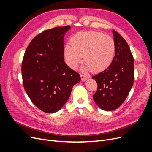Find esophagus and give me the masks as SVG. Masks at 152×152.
Returning a JSON list of instances; mask_svg holds the SVG:
<instances>
[{
    "mask_svg": "<svg viewBox=\"0 0 152 152\" xmlns=\"http://www.w3.org/2000/svg\"><path fill=\"white\" fill-rule=\"evenodd\" d=\"M80 78H81V80L82 81H86V80L88 79V77L86 76V75H84L83 74H80Z\"/></svg>",
    "mask_w": 152,
    "mask_h": 152,
    "instance_id": "34e87169",
    "label": "esophagus"
}]
</instances>
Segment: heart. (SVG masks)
I'll use <instances>...</instances> for the list:
<instances>
[{
	"instance_id": "heart-1",
	"label": "heart",
	"mask_w": 152,
	"mask_h": 152,
	"mask_svg": "<svg viewBox=\"0 0 152 152\" xmlns=\"http://www.w3.org/2000/svg\"><path fill=\"white\" fill-rule=\"evenodd\" d=\"M71 45L64 48V56L67 65L75 70L84 56L83 70L94 72L105 70L113 61L115 44L112 37L96 31L79 32L70 40Z\"/></svg>"
}]
</instances>
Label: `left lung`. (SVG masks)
<instances>
[{
	"label": "left lung",
	"instance_id": "left-lung-1",
	"mask_svg": "<svg viewBox=\"0 0 152 152\" xmlns=\"http://www.w3.org/2000/svg\"><path fill=\"white\" fill-rule=\"evenodd\" d=\"M115 55L105 70L92 77L98 84L93 97L98 107L106 111L118 108L126 100L134 83V59L122 37L112 30Z\"/></svg>",
	"mask_w": 152,
	"mask_h": 152
}]
</instances>
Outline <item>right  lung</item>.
<instances>
[{
    "label": "right lung",
    "instance_id": "add662e5",
    "mask_svg": "<svg viewBox=\"0 0 152 152\" xmlns=\"http://www.w3.org/2000/svg\"><path fill=\"white\" fill-rule=\"evenodd\" d=\"M70 26L46 30L34 37L22 61L23 84L30 99L44 112L60 110L80 75L64 61L63 40Z\"/></svg>",
    "mask_w": 152,
    "mask_h": 152
}]
</instances>
